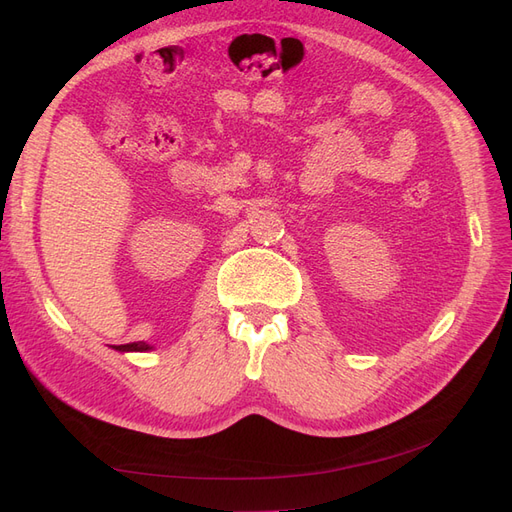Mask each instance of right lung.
I'll return each instance as SVG.
<instances>
[{"label": "right lung", "instance_id": "1", "mask_svg": "<svg viewBox=\"0 0 512 512\" xmlns=\"http://www.w3.org/2000/svg\"><path fill=\"white\" fill-rule=\"evenodd\" d=\"M117 350H149V344L145 342H134V344H123V346H115Z\"/></svg>", "mask_w": 512, "mask_h": 512}]
</instances>
